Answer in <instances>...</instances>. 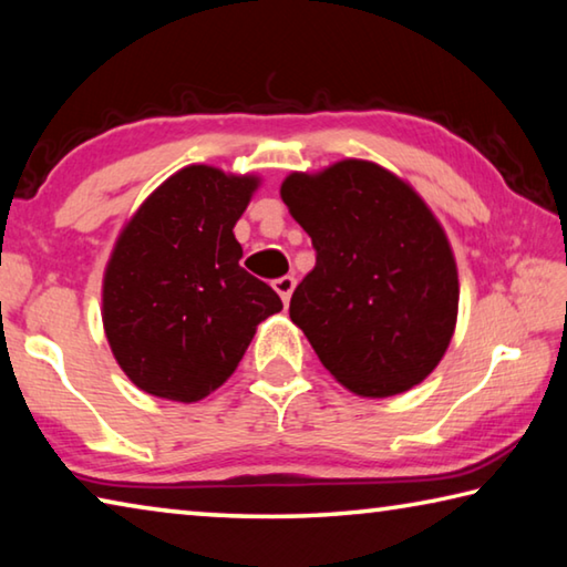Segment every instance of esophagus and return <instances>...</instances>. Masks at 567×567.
I'll return each mask as SVG.
<instances>
[{
    "instance_id": "1",
    "label": "esophagus",
    "mask_w": 567,
    "mask_h": 567,
    "mask_svg": "<svg viewBox=\"0 0 567 567\" xmlns=\"http://www.w3.org/2000/svg\"><path fill=\"white\" fill-rule=\"evenodd\" d=\"M272 287H275V292L282 297V302L287 305V302H290V297H292V290H295V277H290V275L277 277V280L272 282Z\"/></svg>"
}]
</instances>
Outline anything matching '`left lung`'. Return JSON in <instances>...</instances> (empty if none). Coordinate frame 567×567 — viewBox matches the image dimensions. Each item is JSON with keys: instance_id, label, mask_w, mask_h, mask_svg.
Here are the masks:
<instances>
[{"instance_id": "1", "label": "left lung", "mask_w": 567, "mask_h": 567, "mask_svg": "<svg viewBox=\"0 0 567 567\" xmlns=\"http://www.w3.org/2000/svg\"><path fill=\"white\" fill-rule=\"evenodd\" d=\"M280 195L318 255L290 318L320 362L362 398L415 388L457 320V267L435 215L408 182L364 159L292 172Z\"/></svg>"}]
</instances>
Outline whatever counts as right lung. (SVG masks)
Instances as JSON below:
<instances>
[{"label": "right lung", "instance_id": "right-lung-1", "mask_svg": "<svg viewBox=\"0 0 567 567\" xmlns=\"http://www.w3.org/2000/svg\"><path fill=\"white\" fill-rule=\"evenodd\" d=\"M257 177L189 165L124 225L102 285L114 360L150 395L197 402L233 375L257 324L282 310L270 285L239 267L233 227Z\"/></svg>", "mask_w": 567, "mask_h": 567}]
</instances>
